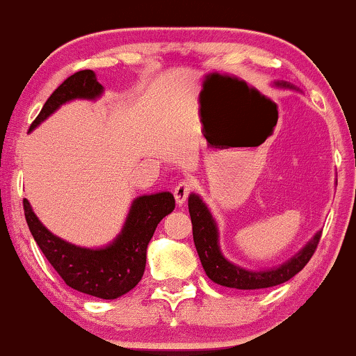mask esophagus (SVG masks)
I'll return each mask as SVG.
<instances>
[{
	"instance_id": "1",
	"label": "esophagus",
	"mask_w": 356,
	"mask_h": 356,
	"mask_svg": "<svg viewBox=\"0 0 356 356\" xmlns=\"http://www.w3.org/2000/svg\"><path fill=\"white\" fill-rule=\"evenodd\" d=\"M193 181L192 179H182L181 182L177 184V186L174 187V197H175V202H177L179 205L186 204L188 193L193 191Z\"/></svg>"
}]
</instances>
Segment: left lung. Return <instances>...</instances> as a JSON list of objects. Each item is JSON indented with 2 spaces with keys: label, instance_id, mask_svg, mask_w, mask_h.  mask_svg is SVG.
<instances>
[{
  "label": "left lung",
  "instance_id": "8db88e82",
  "mask_svg": "<svg viewBox=\"0 0 356 356\" xmlns=\"http://www.w3.org/2000/svg\"><path fill=\"white\" fill-rule=\"evenodd\" d=\"M282 85L286 87V83ZM188 213H191L192 220L193 243H195L197 253H199L207 276L213 282H217V284L232 287V289H266V287H273L289 281L300 269H304L309 259L312 258V254L316 253L318 241H321V233H317L314 240L299 254H296L294 258L287 261L286 264H282L277 269H271V271L251 273L228 263L223 258L218 248V233L213 218H211L210 211L204 202L200 200V197L193 195V193L188 197Z\"/></svg>",
  "mask_w": 356,
  "mask_h": 356
}]
</instances>
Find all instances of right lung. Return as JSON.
I'll use <instances>...</instances> for the list:
<instances>
[{"mask_svg":"<svg viewBox=\"0 0 356 356\" xmlns=\"http://www.w3.org/2000/svg\"><path fill=\"white\" fill-rule=\"evenodd\" d=\"M102 92L103 87L97 82L93 70L75 72L54 90L29 129H34L62 103L74 98H97ZM22 207L35 243L67 286L100 299H116L141 281L146 268L147 243L154 235L157 223L174 210L175 200L170 192L138 197L121 235L100 250L80 248L54 236L42 227L26 199Z\"/></svg>","mask_w":356,"mask_h":356,"instance_id":"1","label":"right lung"}]
</instances>
